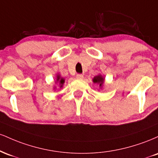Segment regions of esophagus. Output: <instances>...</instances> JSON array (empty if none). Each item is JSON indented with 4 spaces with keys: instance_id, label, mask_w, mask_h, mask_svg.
<instances>
[{
    "instance_id": "34e87169",
    "label": "esophagus",
    "mask_w": 158,
    "mask_h": 158,
    "mask_svg": "<svg viewBox=\"0 0 158 158\" xmlns=\"http://www.w3.org/2000/svg\"><path fill=\"white\" fill-rule=\"evenodd\" d=\"M83 75L82 74H77V78L78 79H83Z\"/></svg>"
}]
</instances>
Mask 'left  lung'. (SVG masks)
Segmentation results:
<instances>
[{
    "mask_svg": "<svg viewBox=\"0 0 158 158\" xmlns=\"http://www.w3.org/2000/svg\"><path fill=\"white\" fill-rule=\"evenodd\" d=\"M92 81H93L94 83H95V84L99 85V90L103 89V86H104V83H105V77H103L102 74L99 73V75L94 77L93 78V79H92Z\"/></svg>",
    "mask_w": 158,
    "mask_h": 158,
    "instance_id": "8db88e82",
    "label": "left lung"
}]
</instances>
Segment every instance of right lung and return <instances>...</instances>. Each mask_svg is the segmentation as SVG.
<instances>
[{
	"instance_id": "right-lung-1",
	"label": "right lung",
	"mask_w": 158,
	"mask_h": 158,
	"mask_svg": "<svg viewBox=\"0 0 158 158\" xmlns=\"http://www.w3.org/2000/svg\"><path fill=\"white\" fill-rule=\"evenodd\" d=\"M65 82V79L64 78L61 77L60 74H56V79H55V84L56 85H54L53 86V88H52V90H56L57 89V86H59V88H61L63 87V85L64 84Z\"/></svg>"
}]
</instances>
